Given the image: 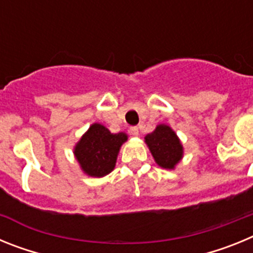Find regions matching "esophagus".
<instances>
[{"label": "esophagus", "mask_w": 253, "mask_h": 253, "mask_svg": "<svg viewBox=\"0 0 253 253\" xmlns=\"http://www.w3.org/2000/svg\"><path fill=\"white\" fill-rule=\"evenodd\" d=\"M130 134L131 135H134V137H138V135H139V129H138L137 126H131Z\"/></svg>", "instance_id": "obj_1"}]
</instances>
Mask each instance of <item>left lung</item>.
Segmentation results:
<instances>
[{"label":"left lung","mask_w":253,"mask_h":253,"mask_svg":"<svg viewBox=\"0 0 253 253\" xmlns=\"http://www.w3.org/2000/svg\"><path fill=\"white\" fill-rule=\"evenodd\" d=\"M144 142L156 163L165 169H175L184 157L182 143L169 125L158 124L144 137Z\"/></svg>","instance_id":"obj_1"}]
</instances>
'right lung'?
<instances>
[{
    "instance_id": "obj_1",
    "label": "right lung",
    "mask_w": 253,
    "mask_h": 253,
    "mask_svg": "<svg viewBox=\"0 0 253 253\" xmlns=\"http://www.w3.org/2000/svg\"><path fill=\"white\" fill-rule=\"evenodd\" d=\"M128 134H113L100 123H93L73 148L76 161L84 175L104 177L115 169L120 148Z\"/></svg>"
}]
</instances>
